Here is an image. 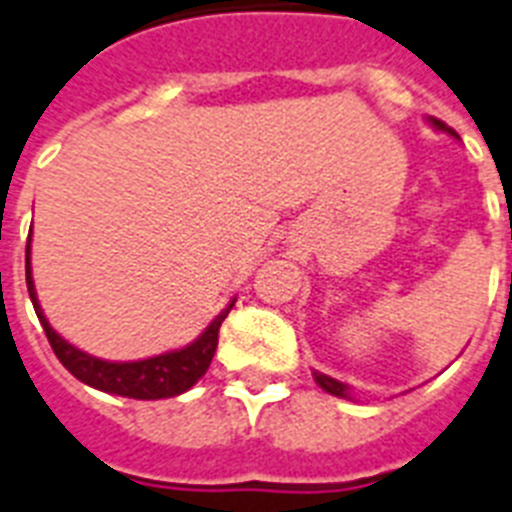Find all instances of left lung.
<instances>
[{
    "instance_id": "obj_1",
    "label": "left lung",
    "mask_w": 512,
    "mask_h": 512,
    "mask_svg": "<svg viewBox=\"0 0 512 512\" xmlns=\"http://www.w3.org/2000/svg\"><path fill=\"white\" fill-rule=\"evenodd\" d=\"M431 126L439 128V131H447V134H450V136H458V134H455V131H452V128L444 126L442 120L431 118ZM313 376H315V381H318V386H321V389H326L328 394H334V397H344V400H350V389H347V384H342V381H336V378L326 376V373H313Z\"/></svg>"
}]
</instances>
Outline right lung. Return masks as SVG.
<instances>
[{
	"instance_id": "add662e5",
	"label": "right lung",
	"mask_w": 512,
	"mask_h": 512,
	"mask_svg": "<svg viewBox=\"0 0 512 512\" xmlns=\"http://www.w3.org/2000/svg\"><path fill=\"white\" fill-rule=\"evenodd\" d=\"M26 284L28 294H31L33 310L39 315L44 334H47L49 344H52L54 355L65 368H68L78 381L94 386L99 392L120 394V397H131V400H162V397H176L184 394L186 389L197 384L199 378L205 376V371L213 363L215 347H218V331L220 323L226 321V315L231 313L236 299H231V305L215 318L202 334L191 344L181 347V350L165 352V355L147 357V360H136V363H110V360H99L94 355L76 350L73 344L62 339L52 326H49L47 315L41 313L39 299H36V289H33L31 278V244H26Z\"/></svg>"
}]
</instances>
